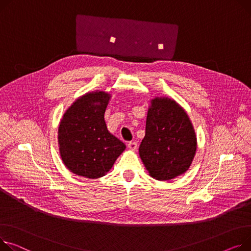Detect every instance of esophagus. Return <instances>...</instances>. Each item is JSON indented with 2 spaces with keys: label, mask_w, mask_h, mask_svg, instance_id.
Returning <instances> with one entry per match:
<instances>
[{
  "label": "esophagus",
  "mask_w": 251,
  "mask_h": 251,
  "mask_svg": "<svg viewBox=\"0 0 251 251\" xmlns=\"http://www.w3.org/2000/svg\"><path fill=\"white\" fill-rule=\"evenodd\" d=\"M128 147L130 150H132V151H135V150L137 149V143L134 141H131L128 143Z\"/></svg>",
  "instance_id": "obj_1"
}]
</instances>
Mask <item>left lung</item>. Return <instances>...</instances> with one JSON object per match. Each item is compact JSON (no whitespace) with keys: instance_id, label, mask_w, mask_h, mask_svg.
<instances>
[{"instance_id":"obj_1","label":"left lung","mask_w":251,"mask_h":251,"mask_svg":"<svg viewBox=\"0 0 251 251\" xmlns=\"http://www.w3.org/2000/svg\"><path fill=\"white\" fill-rule=\"evenodd\" d=\"M196 150V133L186 111L172 99H152L139 146L140 158L150 176L169 180L185 174Z\"/></svg>"}]
</instances>
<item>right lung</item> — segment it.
Instances as JSON below:
<instances>
[{
	"label": "right lung",
	"instance_id": "1",
	"mask_svg": "<svg viewBox=\"0 0 251 251\" xmlns=\"http://www.w3.org/2000/svg\"><path fill=\"white\" fill-rule=\"evenodd\" d=\"M110 98L105 92L87 93L63 114L58 127L59 153L75 175L93 179L104 176L126 148L107 129L104 114Z\"/></svg>",
	"mask_w": 251,
	"mask_h": 251
}]
</instances>
